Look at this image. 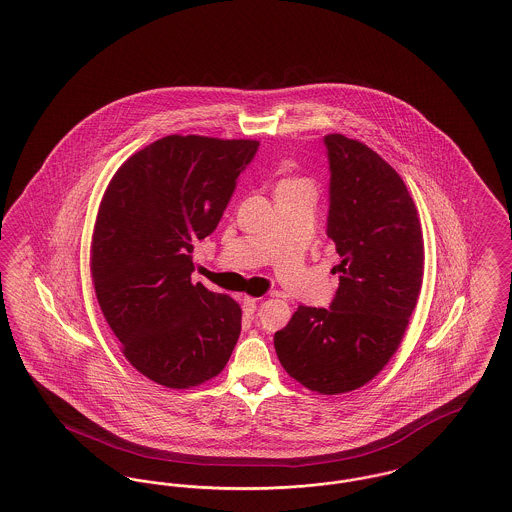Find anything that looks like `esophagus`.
<instances>
[{
    "instance_id": "1",
    "label": "esophagus",
    "mask_w": 512,
    "mask_h": 512,
    "mask_svg": "<svg viewBox=\"0 0 512 512\" xmlns=\"http://www.w3.org/2000/svg\"><path fill=\"white\" fill-rule=\"evenodd\" d=\"M241 309H243V315H245L247 319L253 317L255 309H257V300H255V298H243V300H241Z\"/></svg>"
}]
</instances>
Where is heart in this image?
Listing matches in <instances>:
<instances>
[{
  "label": "heart",
  "mask_w": 512,
  "mask_h": 512,
  "mask_svg": "<svg viewBox=\"0 0 512 512\" xmlns=\"http://www.w3.org/2000/svg\"><path fill=\"white\" fill-rule=\"evenodd\" d=\"M298 183H305V181L301 180H286L282 181L278 187H288V185H298Z\"/></svg>",
  "instance_id": "obj_1"
}]
</instances>
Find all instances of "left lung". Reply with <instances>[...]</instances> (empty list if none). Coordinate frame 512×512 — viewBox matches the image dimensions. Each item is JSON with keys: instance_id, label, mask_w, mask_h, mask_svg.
Here are the masks:
<instances>
[{"instance_id": "obj_1", "label": "left lung", "mask_w": 512, "mask_h": 512, "mask_svg": "<svg viewBox=\"0 0 512 512\" xmlns=\"http://www.w3.org/2000/svg\"><path fill=\"white\" fill-rule=\"evenodd\" d=\"M329 160L327 236L342 257L329 309L300 305L274 334L290 377L340 394L371 381L396 352L420 296L423 238L414 201L379 154L344 135L323 139Z\"/></svg>"}]
</instances>
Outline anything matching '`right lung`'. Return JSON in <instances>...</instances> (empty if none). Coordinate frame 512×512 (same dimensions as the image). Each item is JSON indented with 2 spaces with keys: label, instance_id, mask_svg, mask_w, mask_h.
Segmentation results:
<instances>
[{
  "label": "right lung",
  "instance_id": "obj_1",
  "mask_svg": "<svg viewBox=\"0 0 512 512\" xmlns=\"http://www.w3.org/2000/svg\"><path fill=\"white\" fill-rule=\"evenodd\" d=\"M257 151V141L170 135L133 154L100 203L91 249L100 309L129 363L168 389L218 375L240 338V305L191 284V253Z\"/></svg>",
  "mask_w": 512,
  "mask_h": 512
}]
</instances>
